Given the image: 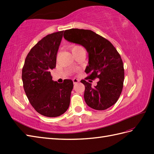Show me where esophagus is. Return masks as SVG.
Returning a JSON list of instances; mask_svg holds the SVG:
<instances>
[{
  "label": "esophagus",
  "instance_id": "esophagus-1",
  "mask_svg": "<svg viewBox=\"0 0 154 154\" xmlns=\"http://www.w3.org/2000/svg\"><path fill=\"white\" fill-rule=\"evenodd\" d=\"M73 84H77V83L79 82V79H73Z\"/></svg>",
  "mask_w": 154,
  "mask_h": 154
}]
</instances>
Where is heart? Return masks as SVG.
I'll list each match as a JSON object with an SVG mask.
<instances>
[{
    "label": "heart",
    "mask_w": 154,
    "mask_h": 154,
    "mask_svg": "<svg viewBox=\"0 0 154 154\" xmlns=\"http://www.w3.org/2000/svg\"><path fill=\"white\" fill-rule=\"evenodd\" d=\"M81 49H83V48L82 47L79 46V45H73V46H72L71 48V50L72 54H73L75 51H77L79 50H81Z\"/></svg>",
    "instance_id": "b5f03b06"
}]
</instances>
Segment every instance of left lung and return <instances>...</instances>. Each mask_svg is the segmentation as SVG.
Returning a JSON list of instances; mask_svg holds the SVG:
<instances>
[{
  "label": "left lung",
  "mask_w": 154,
  "mask_h": 154,
  "mask_svg": "<svg viewBox=\"0 0 154 154\" xmlns=\"http://www.w3.org/2000/svg\"><path fill=\"white\" fill-rule=\"evenodd\" d=\"M63 37L83 45L88 52L89 65L85 73L89 75L85 79H99L94 87L87 81H81L85 87L84 99L87 105L98 110L114 105L122 93L124 79L123 62L116 48L106 39L89 30H67Z\"/></svg>",
  "instance_id": "obj_1"
}]
</instances>
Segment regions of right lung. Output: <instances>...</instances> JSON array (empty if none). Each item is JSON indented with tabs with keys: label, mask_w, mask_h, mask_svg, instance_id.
<instances>
[{
	"label": "right lung",
	"mask_w": 154,
	"mask_h": 154,
	"mask_svg": "<svg viewBox=\"0 0 154 154\" xmlns=\"http://www.w3.org/2000/svg\"><path fill=\"white\" fill-rule=\"evenodd\" d=\"M63 31L48 34L39 41L27 55L22 68L23 87L32 106L47 117H57L68 109L73 83L52 80L50 71L56 66L57 54Z\"/></svg>",
	"instance_id": "obj_1"
}]
</instances>
